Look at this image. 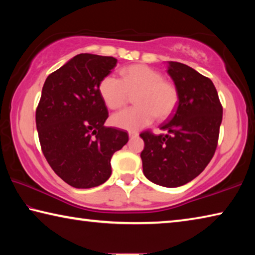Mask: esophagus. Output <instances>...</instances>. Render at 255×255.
I'll return each mask as SVG.
<instances>
[{
    "label": "esophagus",
    "instance_id": "34e87169",
    "mask_svg": "<svg viewBox=\"0 0 255 255\" xmlns=\"http://www.w3.org/2000/svg\"><path fill=\"white\" fill-rule=\"evenodd\" d=\"M128 135L130 138H133V137H137L138 136V132L137 131H129Z\"/></svg>",
    "mask_w": 255,
    "mask_h": 255
}]
</instances>
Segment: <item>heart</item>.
<instances>
[{"label":"heart","mask_w":255,"mask_h":255,"mask_svg":"<svg viewBox=\"0 0 255 255\" xmlns=\"http://www.w3.org/2000/svg\"><path fill=\"white\" fill-rule=\"evenodd\" d=\"M122 79L107 75L99 83V93L110 109L124 107L133 96L136 106L111 116L114 126L135 131L152 124L155 118H170L178 107L179 91L170 81L163 80L161 73L143 64L124 67Z\"/></svg>","instance_id":"b5f03b06"}]
</instances>
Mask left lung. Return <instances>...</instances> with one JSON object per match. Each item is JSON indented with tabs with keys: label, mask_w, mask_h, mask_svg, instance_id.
<instances>
[{
	"label": "left lung",
	"mask_w": 255,
	"mask_h": 255,
	"mask_svg": "<svg viewBox=\"0 0 255 255\" xmlns=\"http://www.w3.org/2000/svg\"><path fill=\"white\" fill-rule=\"evenodd\" d=\"M167 73L179 91V103L166 123V135L143 131V172L153 183L176 188L197 178L213 158L218 143L223 107L210 79L178 62Z\"/></svg>",
	"instance_id": "left-lung-1"
}]
</instances>
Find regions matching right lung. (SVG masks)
<instances>
[{"mask_svg": "<svg viewBox=\"0 0 255 255\" xmlns=\"http://www.w3.org/2000/svg\"><path fill=\"white\" fill-rule=\"evenodd\" d=\"M117 64L110 56L80 54L51 73L36 110L38 136L47 162L77 189L98 187L110 178L111 157L128 133L106 127V103L99 83Z\"/></svg>", "mask_w": 255, "mask_h": 255, "instance_id": "1", "label": "right lung"}]
</instances>
